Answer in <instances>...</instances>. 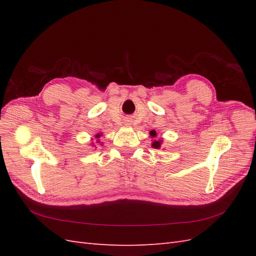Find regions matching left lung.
Here are the masks:
<instances>
[{
	"label": "left lung",
	"mask_w": 256,
	"mask_h": 256,
	"mask_svg": "<svg viewBox=\"0 0 256 256\" xmlns=\"http://www.w3.org/2000/svg\"><path fill=\"white\" fill-rule=\"evenodd\" d=\"M150 136L153 138V142H152V146L154 148H160V146L162 144V138H157V133L155 130H152L150 132Z\"/></svg>",
	"instance_id": "obj_1"
}]
</instances>
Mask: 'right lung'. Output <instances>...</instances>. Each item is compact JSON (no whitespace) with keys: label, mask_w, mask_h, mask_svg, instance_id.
I'll use <instances>...</instances> for the list:
<instances>
[{"label":"right lung","mask_w":256,"mask_h":256,"mask_svg":"<svg viewBox=\"0 0 256 256\" xmlns=\"http://www.w3.org/2000/svg\"><path fill=\"white\" fill-rule=\"evenodd\" d=\"M101 136H102V133H98V134L94 135V138H96V140L91 138V145H92V148H96V144L102 145V143H100V140H99Z\"/></svg>","instance_id":"add662e5"}]
</instances>
